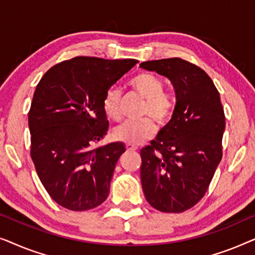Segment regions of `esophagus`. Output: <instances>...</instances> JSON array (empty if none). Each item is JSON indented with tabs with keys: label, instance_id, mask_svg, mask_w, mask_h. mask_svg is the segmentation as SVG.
<instances>
[{
	"label": "esophagus",
	"instance_id": "esophagus-1",
	"mask_svg": "<svg viewBox=\"0 0 255 255\" xmlns=\"http://www.w3.org/2000/svg\"><path fill=\"white\" fill-rule=\"evenodd\" d=\"M127 149L128 151H135V149H137V147H135L134 145H131V144H127Z\"/></svg>",
	"mask_w": 255,
	"mask_h": 255
}]
</instances>
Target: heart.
I'll list each match as a JSON object with an SVG mask.
<instances>
[{
    "label": "heart",
    "mask_w": 255,
    "mask_h": 255,
    "mask_svg": "<svg viewBox=\"0 0 255 255\" xmlns=\"http://www.w3.org/2000/svg\"><path fill=\"white\" fill-rule=\"evenodd\" d=\"M134 92L145 99L142 109L144 116H151L159 125H165L173 113V103L170 97L163 93L161 79L152 73H139L130 81ZM122 93L117 87L108 89L103 99V110L107 117L113 121L121 120ZM155 125L149 118L140 121H128L115 128L114 135L117 140L131 145H139L153 137Z\"/></svg>",
    "instance_id": "heart-1"
}]
</instances>
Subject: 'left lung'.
I'll return each instance as SVG.
<instances>
[{
  "label": "left lung",
  "mask_w": 255,
  "mask_h": 255,
  "mask_svg": "<svg viewBox=\"0 0 255 255\" xmlns=\"http://www.w3.org/2000/svg\"><path fill=\"white\" fill-rule=\"evenodd\" d=\"M172 82V120L140 151L146 201L162 212H183L198 203L222 160L225 116L214 82L203 69L180 58L141 62Z\"/></svg>",
  "instance_id": "obj_1"
}]
</instances>
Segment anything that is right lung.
I'll return each instance as SVG.
<instances>
[{
    "mask_svg": "<svg viewBox=\"0 0 255 255\" xmlns=\"http://www.w3.org/2000/svg\"><path fill=\"white\" fill-rule=\"evenodd\" d=\"M137 62L76 57L48 69L37 85L29 113L31 158L48 195L68 210L99 207L110 193L125 145L93 144L109 127L104 95Z\"/></svg>",
    "mask_w": 255,
    "mask_h": 255,
    "instance_id": "obj_1",
    "label": "right lung"
}]
</instances>
